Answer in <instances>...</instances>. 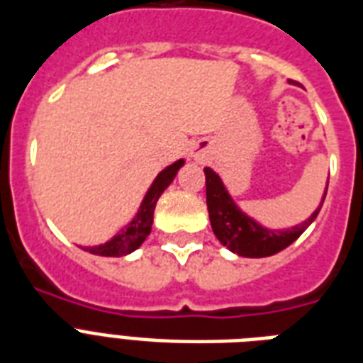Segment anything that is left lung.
I'll return each mask as SVG.
<instances>
[{
    "mask_svg": "<svg viewBox=\"0 0 363 363\" xmlns=\"http://www.w3.org/2000/svg\"><path fill=\"white\" fill-rule=\"evenodd\" d=\"M206 174V204H208V213H210V223L213 228V234L217 240L230 249L232 253L240 257H249V259H262V257H272L286 249L292 242H296L315 219L318 211L323 208V202L326 199L328 184L324 189L323 200L318 208L311 213L309 219L285 230H274V228L262 227L253 217L243 213L238 204L228 195L227 187L223 185L219 174H216L211 168H204Z\"/></svg>",
    "mask_w": 363,
    "mask_h": 363,
    "instance_id": "left-lung-1",
    "label": "left lung"
}]
</instances>
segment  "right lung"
<instances>
[{
    "instance_id": "right-lung-1",
    "label": "right lung",
    "mask_w": 363,
    "mask_h": 363,
    "mask_svg": "<svg viewBox=\"0 0 363 363\" xmlns=\"http://www.w3.org/2000/svg\"><path fill=\"white\" fill-rule=\"evenodd\" d=\"M184 159H179L176 163L168 164L164 170L157 174V178L153 179V184L150 185L146 196L142 200L140 208L136 211V216L133 217V221L127 225L125 228H121L112 240L101 245H94V247H84L91 255H99V257H123V255L133 253L135 249H138L147 238V234L152 232L153 225V211L157 206L159 196L163 195V191L168 185L172 184L176 174L182 167H184Z\"/></svg>"
}]
</instances>
